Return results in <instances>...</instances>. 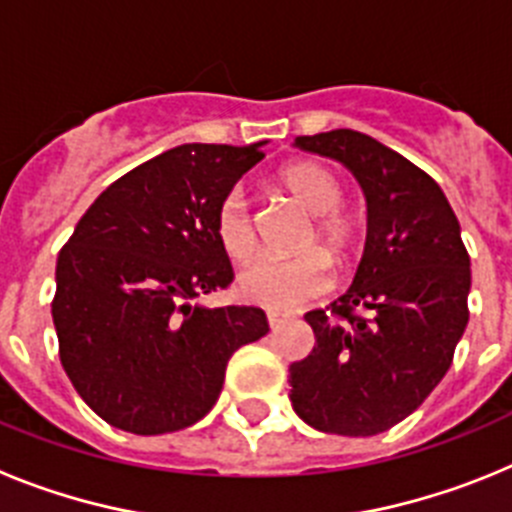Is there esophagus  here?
<instances>
[{
  "mask_svg": "<svg viewBox=\"0 0 512 512\" xmlns=\"http://www.w3.org/2000/svg\"><path fill=\"white\" fill-rule=\"evenodd\" d=\"M266 320H269V325H271V328H277V325H282L284 320H287V315H282V312H274V310H269V312H266Z\"/></svg>",
  "mask_w": 512,
  "mask_h": 512,
  "instance_id": "esophagus-1",
  "label": "esophagus"
}]
</instances>
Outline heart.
I'll return each instance as SVG.
<instances>
[{
	"label": "heart",
	"mask_w": 512,
	"mask_h": 512,
	"mask_svg": "<svg viewBox=\"0 0 512 512\" xmlns=\"http://www.w3.org/2000/svg\"><path fill=\"white\" fill-rule=\"evenodd\" d=\"M279 182L310 215L312 233L307 246L318 241L328 256L338 264L354 251L359 225L348 212H343V189L338 179L325 166L302 161L279 174ZM215 235L225 256L233 261H246L256 248V228L248 194L241 187L230 189L215 212ZM323 251H310L292 259H261L243 266L235 289L251 305L269 310H297L310 300L320 297L330 287V261Z\"/></svg>",
	"instance_id": "heart-1"
}]
</instances>
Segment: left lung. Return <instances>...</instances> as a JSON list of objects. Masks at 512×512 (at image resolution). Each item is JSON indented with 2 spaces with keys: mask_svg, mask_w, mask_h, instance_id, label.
Masks as SVG:
<instances>
[{
  "mask_svg": "<svg viewBox=\"0 0 512 512\" xmlns=\"http://www.w3.org/2000/svg\"><path fill=\"white\" fill-rule=\"evenodd\" d=\"M295 148L354 174L366 243L346 295L305 315L315 346L289 366V400L318 431L377 436L449 372L469 320V253L441 187L379 140L341 128L300 135Z\"/></svg>",
  "mask_w": 512,
  "mask_h": 512,
  "instance_id": "8db88e82",
  "label": "left lung"
}]
</instances>
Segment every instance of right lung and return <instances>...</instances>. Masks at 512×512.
<instances>
[{
  "instance_id": "add662e5",
  "label": "right lung",
  "mask_w": 512,
  "mask_h": 512,
  "mask_svg": "<svg viewBox=\"0 0 512 512\" xmlns=\"http://www.w3.org/2000/svg\"><path fill=\"white\" fill-rule=\"evenodd\" d=\"M264 146L184 143L135 166L58 253L61 364L115 428L158 436L194 425L220 397L230 356L269 333L259 307L200 302L233 282L215 212Z\"/></svg>"
}]
</instances>
